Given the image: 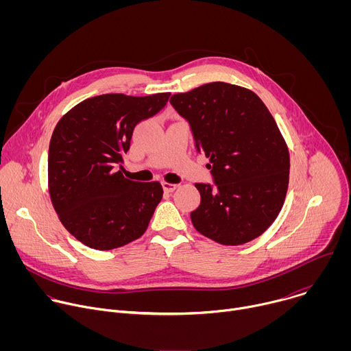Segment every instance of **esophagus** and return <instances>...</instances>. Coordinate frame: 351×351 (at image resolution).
<instances>
[{
    "label": "esophagus",
    "instance_id": "obj_1",
    "mask_svg": "<svg viewBox=\"0 0 351 351\" xmlns=\"http://www.w3.org/2000/svg\"><path fill=\"white\" fill-rule=\"evenodd\" d=\"M162 187H164V190H165L167 193H172V191H175V190H176L178 184H175V183H169V182H164V183H162Z\"/></svg>",
    "mask_w": 351,
    "mask_h": 351
}]
</instances>
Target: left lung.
<instances>
[{
  "label": "left lung",
  "mask_w": 351,
  "mask_h": 351,
  "mask_svg": "<svg viewBox=\"0 0 351 351\" xmlns=\"http://www.w3.org/2000/svg\"><path fill=\"white\" fill-rule=\"evenodd\" d=\"M169 101L189 121L217 183H195L202 203L190 214L193 226L223 245L263 234L283 207L290 169L287 144L263 99L245 87L213 82Z\"/></svg>",
  "instance_id": "8db88e82"
}]
</instances>
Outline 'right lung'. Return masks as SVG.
Returning a JSON list of instances; mask_svg holds the SVG:
<instances>
[{"label": "right lung", "instance_id": "obj_1", "mask_svg": "<svg viewBox=\"0 0 351 351\" xmlns=\"http://www.w3.org/2000/svg\"><path fill=\"white\" fill-rule=\"evenodd\" d=\"M169 95H95L58 121L48 149L49 198L65 229L87 247L118 248L147 230L162 186L126 179L117 167L134 126L164 108Z\"/></svg>", "mask_w": 351, "mask_h": 351}]
</instances>
